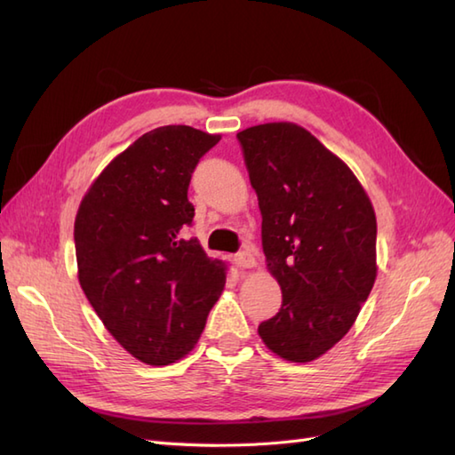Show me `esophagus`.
<instances>
[{
    "label": "esophagus",
    "instance_id": "34e87169",
    "mask_svg": "<svg viewBox=\"0 0 455 455\" xmlns=\"http://www.w3.org/2000/svg\"><path fill=\"white\" fill-rule=\"evenodd\" d=\"M235 262H236V266L240 267V269H248V267H254L256 266V258H254V250L250 248V246H246L243 252H238L236 254V258H235Z\"/></svg>",
    "mask_w": 455,
    "mask_h": 455
}]
</instances>
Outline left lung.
<instances>
[{
  "mask_svg": "<svg viewBox=\"0 0 455 455\" xmlns=\"http://www.w3.org/2000/svg\"><path fill=\"white\" fill-rule=\"evenodd\" d=\"M236 139L262 212L267 269L283 295L258 334L283 360L313 362L350 331L375 283L371 201L299 124H258Z\"/></svg>",
  "mask_w": 455,
  "mask_h": 455,
  "instance_id": "obj_1",
  "label": "left lung"
}]
</instances>
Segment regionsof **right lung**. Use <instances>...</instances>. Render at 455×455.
<instances>
[{
  "mask_svg": "<svg viewBox=\"0 0 455 455\" xmlns=\"http://www.w3.org/2000/svg\"><path fill=\"white\" fill-rule=\"evenodd\" d=\"M219 140L186 124L142 134L100 173L76 215L84 293L115 340L148 365L193 350L227 282L222 262L186 236L191 173Z\"/></svg>",
  "mask_w": 455,
  "mask_h": 455,
  "instance_id": "right-lung-1",
  "label": "right lung"
}]
</instances>
